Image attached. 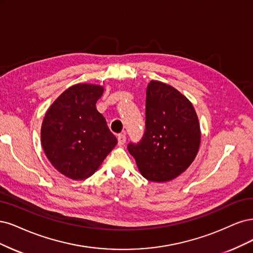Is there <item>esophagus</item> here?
Instances as JSON below:
<instances>
[{"instance_id":"1","label":"esophagus","mask_w":253,"mask_h":253,"mask_svg":"<svg viewBox=\"0 0 253 253\" xmlns=\"http://www.w3.org/2000/svg\"><path fill=\"white\" fill-rule=\"evenodd\" d=\"M126 142V135L124 133H121L118 135V143L120 146H123Z\"/></svg>"}]
</instances>
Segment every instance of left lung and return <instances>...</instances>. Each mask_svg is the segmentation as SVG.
I'll use <instances>...</instances> for the list:
<instances>
[{
	"instance_id": "left-lung-1",
	"label": "left lung",
	"mask_w": 253,
	"mask_h": 253,
	"mask_svg": "<svg viewBox=\"0 0 253 253\" xmlns=\"http://www.w3.org/2000/svg\"><path fill=\"white\" fill-rule=\"evenodd\" d=\"M145 126L142 140L128 144L129 153L148 181H172L191 165L200 148L193 105L174 87L152 80L146 90Z\"/></svg>"
}]
</instances>
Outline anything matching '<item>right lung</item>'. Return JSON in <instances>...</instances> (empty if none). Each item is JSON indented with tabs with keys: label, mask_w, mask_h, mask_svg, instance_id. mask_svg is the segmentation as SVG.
<instances>
[{
	"label": "right lung",
	"mask_w": 253,
	"mask_h": 253,
	"mask_svg": "<svg viewBox=\"0 0 253 253\" xmlns=\"http://www.w3.org/2000/svg\"><path fill=\"white\" fill-rule=\"evenodd\" d=\"M103 92L101 85H73L44 117L41 128L44 152L51 165L71 180L91 176L118 143L95 107Z\"/></svg>",
	"instance_id": "1"
}]
</instances>
